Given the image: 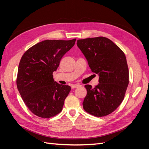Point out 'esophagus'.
<instances>
[{
	"label": "esophagus",
	"instance_id": "1",
	"mask_svg": "<svg viewBox=\"0 0 149 149\" xmlns=\"http://www.w3.org/2000/svg\"><path fill=\"white\" fill-rule=\"evenodd\" d=\"M79 85H78V84H72V85H71V88H73V89L79 87Z\"/></svg>",
	"mask_w": 149,
	"mask_h": 149
}]
</instances>
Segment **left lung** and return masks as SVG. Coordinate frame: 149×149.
I'll use <instances>...</instances> for the list:
<instances>
[{"label":"left lung","instance_id":"1","mask_svg":"<svg viewBox=\"0 0 149 149\" xmlns=\"http://www.w3.org/2000/svg\"><path fill=\"white\" fill-rule=\"evenodd\" d=\"M92 72L99 74L94 88L86 84L83 106L86 112L103 117L114 112L123 102L129 84V68L124 53L109 38L99 37L77 40Z\"/></svg>","mask_w":149,"mask_h":149}]
</instances>
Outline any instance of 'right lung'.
I'll list each match as a JSON object with an SVG mask.
<instances>
[{
    "mask_svg": "<svg viewBox=\"0 0 149 149\" xmlns=\"http://www.w3.org/2000/svg\"><path fill=\"white\" fill-rule=\"evenodd\" d=\"M75 42L76 38L44 40L30 48L22 56L17 88L25 105L40 118H50L62 111L71 87L55 81L53 72Z\"/></svg>",
    "mask_w": 149,
    "mask_h": 149,
    "instance_id": "obj_1",
    "label": "right lung"
}]
</instances>
